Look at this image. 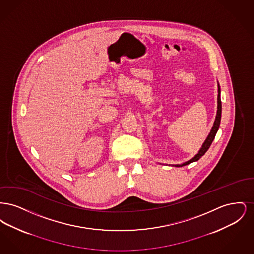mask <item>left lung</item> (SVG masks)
Listing matches in <instances>:
<instances>
[{
    "mask_svg": "<svg viewBox=\"0 0 254 254\" xmlns=\"http://www.w3.org/2000/svg\"><path fill=\"white\" fill-rule=\"evenodd\" d=\"M221 113H222L221 89H220V85H219V83H218L217 112H216V117H215V121L213 123V126H212V127H211V129H210V132L207 135V137H206L204 144L202 145L201 148L199 149L198 153H197L194 157L191 158L190 160H189V161H187V162H185V163H183V164L169 165V166L175 167V168H180V167H183V166H187V165H189V164H190V163H193V162L198 161L200 158L202 157V156L205 154V152L207 151V149L209 148L210 145H211V143L213 142V140H214V138H215V135H216L218 129H219V126H220V122H221Z\"/></svg>",
    "mask_w": 254,
    "mask_h": 254,
    "instance_id": "8db88e82",
    "label": "left lung"
}]
</instances>
